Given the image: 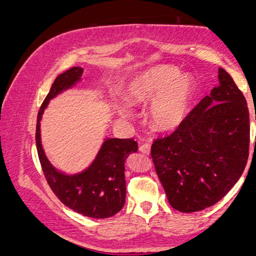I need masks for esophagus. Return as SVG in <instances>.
<instances>
[{"label":"esophagus","instance_id":"34e87169","mask_svg":"<svg viewBox=\"0 0 256 256\" xmlns=\"http://www.w3.org/2000/svg\"><path fill=\"white\" fill-rule=\"evenodd\" d=\"M150 143H144V144H142L140 146V152H143V154L148 155L149 152H150Z\"/></svg>","mask_w":256,"mask_h":256}]
</instances>
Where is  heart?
Instances as JSON below:
<instances>
[{
	"mask_svg": "<svg viewBox=\"0 0 256 256\" xmlns=\"http://www.w3.org/2000/svg\"><path fill=\"white\" fill-rule=\"evenodd\" d=\"M195 79L171 64H158L140 72L128 84V98L132 104H150V124L156 131L171 132L183 125L195 95ZM122 116L130 112L119 106Z\"/></svg>",
	"mask_w": 256,
	"mask_h": 256,
	"instance_id": "b5f03b06",
	"label": "heart"
}]
</instances>
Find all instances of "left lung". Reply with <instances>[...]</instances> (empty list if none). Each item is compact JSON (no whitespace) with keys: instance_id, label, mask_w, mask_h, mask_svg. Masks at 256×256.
I'll list each match as a JSON object with an SVG mask.
<instances>
[{"instance_id":"1","label":"left lung","mask_w":256,"mask_h":256,"mask_svg":"<svg viewBox=\"0 0 256 256\" xmlns=\"http://www.w3.org/2000/svg\"><path fill=\"white\" fill-rule=\"evenodd\" d=\"M218 77L219 86L201 100L183 125L152 146L158 179L170 204L179 212H198L219 202L248 161L246 98L225 70L219 68Z\"/></svg>"}]
</instances>
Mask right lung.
<instances>
[{"label": "right lung", "instance_id": "right-lung-1", "mask_svg": "<svg viewBox=\"0 0 256 256\" xmlns=\"http://www.w3.org/2000/svg\"><path fill=\"white\" fill-rule=\"evenodd\" d=\"M83 68L72 67L58 74L40 106L37 116L36 144L44 177L52 192L64 206L85 216L104 219L122 210L126 198L125 161L138 150L134 138H107L98 156L85 171L78 174L58 172L46 158L40 143V122L49 101L80 79Z\"/></svg>", "mask_w": 256, "mask_h": 256}]
</instances>
